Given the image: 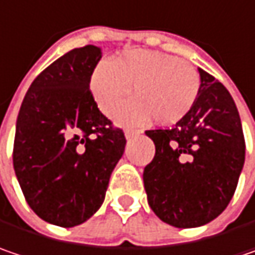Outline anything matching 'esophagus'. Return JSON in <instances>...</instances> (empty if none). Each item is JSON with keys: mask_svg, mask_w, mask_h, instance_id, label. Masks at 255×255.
<instances>
[{"mask_svg": "<svg viewBox=\"0 0 255 255\" xmlns=\"http://www.w3.org/2000/svg\"><path fill=\"white\" fill-rule=\"evenodd\" d=\"M139 132H136V130H130V129H128L126 132H125V136H126V139H130V137L136 136Z\"/></svg>", "mask_w": 255, "mask_h": 255, "instance_id": "obj_1", "label": "esophagus"}]
</instances>
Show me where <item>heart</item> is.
Masks as SVG:
<instances>
[{
	"mask_svg": "<svg viewBox=\"0 0 255 255\" xmlns=\"http://www.w3.org/2000/svg\"><path fill=\"white\" fill-rule=\"evenodd\" d=\"M91 93L99 109L112 116L130 94L118 115L122 125H143L152 116L159 125H175L191 112L199 97L197 71L181 58L164 52L132 49L103 61L91 75Z\"/></svg>",
	"mask_w": 255,
	"mask_h": 255,
	"instance_id": "b5f03b06",
	"label": "heart"
}]
</instances>
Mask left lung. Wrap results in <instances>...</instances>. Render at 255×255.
I'll return each instance as SVG.
<instances>
[{"mask_svg": "<svg viewBox=\"0 0 255 255\" xmlns=\"http://www.w3.org/2000/svg\"><path fill=\"white\" fill-rule=\"evenodd\" d=\"M191 112L171 129L146 130L154 159L143 170L148 203L165 224L196 228L227 209L246 161V140L234 99L199 68Z\"/></svg>", "mask_w": 255, "mask_h": 255, "instance_id": "1", "label": "left lung"}]
</instances>
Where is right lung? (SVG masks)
<instances>
[{"label": "right lung", "mask_w": 255, "mask_h": 255, "mask_svg": "<svg viewBox=\"0 0 255 255\" xmlns=\"http://www.w3.org/2000/svg\"><path fill=\"white\" fill-rule=\"evenodd\" d=\"M101 49L65 53L31 82L21 103L12 164L28 206L43 221L72 228L104 202L126 137L97 107L90 81Z\"/></svg>", "instance_id": "add662e5"}]
</instances>
